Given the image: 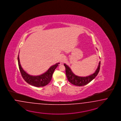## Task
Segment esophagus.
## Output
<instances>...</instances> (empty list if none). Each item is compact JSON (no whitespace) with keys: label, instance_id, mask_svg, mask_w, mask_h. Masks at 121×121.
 <instances>
[{"label":"esophagus","instance_id":"1","mask_svg":"<svg viewBox=\"0 0 121 121\" xmlns=\"http://www.w3.org/2000/svg\"><path fill=\"white\" fill-rule=\"evenodd\" d=\"M65 60H66L65 57L64 56H62L61 57V58H60V62L61 63H63V62H64Z\"/></svg>","mask_w":121,"mask_h":121}]
</instances>
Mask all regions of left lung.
Returning <instances> with one entry per match:
<instances>
[{
  "instance_id": "left-lung-1",
  "label": "left lung",
  "mask_w": 121,
  "mask_h": 121,
  "mask_svg": "<svg viewBox=\"0 0 121 121\" xmlns=\"http://www.w3.org/2000/svg\"><path fill=\"white\" fill-rule=\"evenodd\" d=\"M100 62L99 63L98 66L95 72L91 75L85 77H81L75 75L72 71L71 68L65 63L64 65L66 68V74L68 80L73 85L78 86H84L90 83L98 75L100 71Z\"/></svg>"
}]
</instances>
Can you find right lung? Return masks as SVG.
<instances>
[{"label":"right lung","instance_id":"right-lung-1","mask_svg":"<svg viewBox=\"0 0 121 121\" xmlns=\"http://www.w3.org/2000/svg\"><path fill=\"white\" fill-rule=\"evenodd\" d=\"M18 62L19 69L23 79L27 83L37 87L45 86L50 82L55 69L59 64V63H57L50 67L44 73L41 75L33 76L28 74L23 70L20 63L19 55L18 56Z\"/></svg>","mask_w":121,"mask_h":121}]
</instances>
